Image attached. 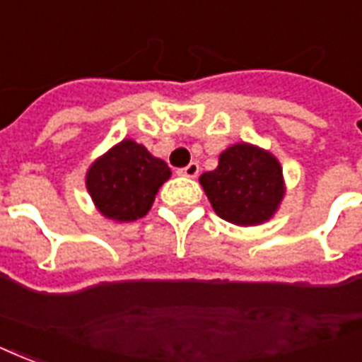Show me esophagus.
Instances as JSON below:
<instances>
[{
	"instance_id": "obj_1",
	"label": "esophagus",
	"mask_w": 362,
	"mask_h": 362,
	"mask_svg": "<svg viewBox=\"0 0 362 362\" xmlns=\"http://www.w3.org/2000/svg\"><path fill=\"white\" fill-rule=\"evenodd\" d=\"M198 171H200V165L197 162H191V164L183 168V170H179V175H183V177H191L194 179L198 175Z\"/></svg>"
}]
</instances>
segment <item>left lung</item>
I'll return each mask as SVG.
<instances>
[{
    "label": "left lung",
    "mask_w": 362,
    "mask_h": 362,
    "mask_svg": "<svg viewBox=\"0 0 362 362\" xmlns=\"http://www.w3.org/2000/svg\"><path fill=\"white\" fill-rule=\"evenodd\" d=\"M200 185L217 216L238 227L267 223L286 194L279 158L244 141L225 148L216 170L200 175Z\"/></svg>",
    "instance_id": "obj_1"
}]
</instances>
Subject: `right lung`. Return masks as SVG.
I'll return each mask as SVG.
<instances>
[{
	"label": "right lung",
	"instance_id": "obj_1",
	"mask_svg": "<svg viewBox=\"0 0 362 362\" xmlns=\"http://www.w3.org/2000/svg\"><path fill=\"white\" fill-rule=\"evenodd\" d=\"M170 177L164 160L152 156L137 141L122 139L89 165L86 189L100 216L129 223L148 214Z\"/></svg>",
	"mask_w": 362,
	"mask_h": 362
}]
</instances>
